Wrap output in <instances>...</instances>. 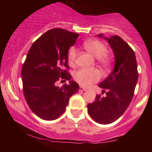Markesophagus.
<instances>
[{"instance_id":"1","label":"esophagus","mask_w":152,"mask_h":152,"mask_svg":"<svg viewBox=\"0 0 152 152\" xmlns=\"http://www.w3.org/2000/svg\"><path fill=\"white\" fill-rule=\"evenodd\" d=\"M79 91H87V89H86V88H83V87L80 86L79 87Z\"/></svg>"}]
</instances>
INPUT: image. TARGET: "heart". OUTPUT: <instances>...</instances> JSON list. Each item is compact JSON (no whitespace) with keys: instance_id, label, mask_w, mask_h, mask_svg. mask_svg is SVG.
<instances>
[{"instance_id":"obj_1","label":"heart","mask_w":152,"mask_h":152,"mask_svg":"<svg viewBox=\"0 0 152 152\" xmlns=\"http://www.w3.org/2000/svg\"><path fill=\"white\" fill-rule=\"evenodd\" d=\"M83 47L88 53L96 58L103 67H108L110 64V58L106 55L107 48L102 42L98 40H91L83 43ZM77 56V49L76 47H71L68 53V59L70 64H74ZM101 78V74L98 70L88 71L80 69L74 74V79L83 86H89L92 83L99 81Z\"/></svg>"}]
</instances>
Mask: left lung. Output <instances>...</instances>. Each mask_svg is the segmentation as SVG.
<instances>
[{
    "label": "left lung",
    "instance_id": "1",
    "mask_svg": "<svg viewBox=\"0 0 152 152\" xmlns=\"http://www.w3.org/2000/svg\"><path fill=\"white\" fill-rule=\"evenodd\" d=\"M98 37L107 41L114 55V67L108 77L99 84L105 96L97 95L95 102L87 105L89 116L97 123L109 124L124 113L133 98L138 81L137 63L134 50L118 36Z\"/></svg>",
    "mask_w": 152,
    "mask_h": 152
}]
</instances>
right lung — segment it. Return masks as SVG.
<instances>
[{
  "instance_id": "obj_1",
  "label": "right lung",
  "mask_w": 152,
  "mask_h": 152,
  "mask_svg": "<svg viewBox=\"0 0 152 152\" xmlns=\"http://www.w3.org/2000/svg\"><path fill=\"white\" fill-rule=\"evenodd\" d=\"M78 34L61 28L48 31L31 46L22 67L23 94L31 111L41 119L52 121L66 111L69 100L77 93L79 86L71 81L64 67L68 66V53L76 43ZM68 85L55 86L60 77Z\"/></svg>"
}]
</instances>
